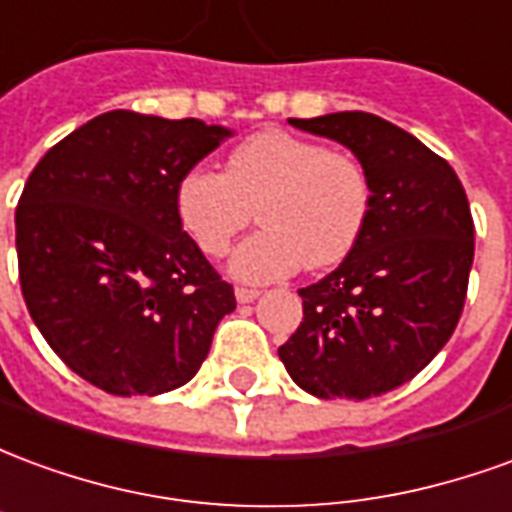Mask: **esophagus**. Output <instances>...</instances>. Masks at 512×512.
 Here are the masks:
<instances>
[{
	"label": "esophagus",
	"instance_id": "1",
	"mask_svg": "<svg viewBox=\"0 0 512 512\" xmlns=\"http://www.w3.org/2000/svg\"><path fill=\"white\" fill-rule=\"evenodd\" d=\"M260 296V290L255 288H235V299L241 301V304H249V301H255Z\"/></svg>",
	"mask_w": 512,
	"mask_h": 512
}]
</instances>
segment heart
Masks as SVG:
<instances>
[{
    "instance_id": "obj_1",
    "label": "heart",
    "mask_w": 512,
    "mask_h": 512,
    "mask_svg": "<svg viewBox=\"0 0 512 512\" xmlns=\"http://www.w3.org/2000/svg\"><path fill=\"white\" fill-rule=\"evenodd\" d=\"M370 202V180L354 156L282 128L246 136L224 172L191 167L175 183L180 227L208 257H222L257 208L263 230L230 260L246 282L340 263L365 233Z\"/></svg>"
}]
</instances>
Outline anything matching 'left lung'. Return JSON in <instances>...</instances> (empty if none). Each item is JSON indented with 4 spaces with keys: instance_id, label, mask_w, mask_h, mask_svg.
<instances>
[{
    "instance_id": "obj_1",
    "label": "left lung",
    "mask_w": 512,
    "mask_h": 512,
    "mask_svg": "<svg viewBox=\"0 0 512 512\" xmlns=\"http://www.w3.org/2000/svg\"><path fill=\"white\" fill-rule=\"evenodd\" d=\"M290 126L345 145L370 180L365 233L340 266L299 290L304 318L279 345L310 395H384L417 376L461 321L474 222L455 169L403 128L367 112Z\"/></svg>"
}]
</instances>
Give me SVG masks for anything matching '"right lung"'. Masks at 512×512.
<instances>
[{"instance_id": "add662e5", "label": "right lung", "mask_w": 512, "mask_h": 512, "mask_svg": "<svg viewBox=\"0 0 512 512\" xmlns=\"http://www.w3.org/2000/svg\"><path fill=\"white\" fill-rule=\"evenodd\" d=\"M230 131L115 109L32 169L16 208L21 293L51 351L109 395L194 378L235 310L230 282L180 227L175 183Z\"/></svg>"}]
</instances>
